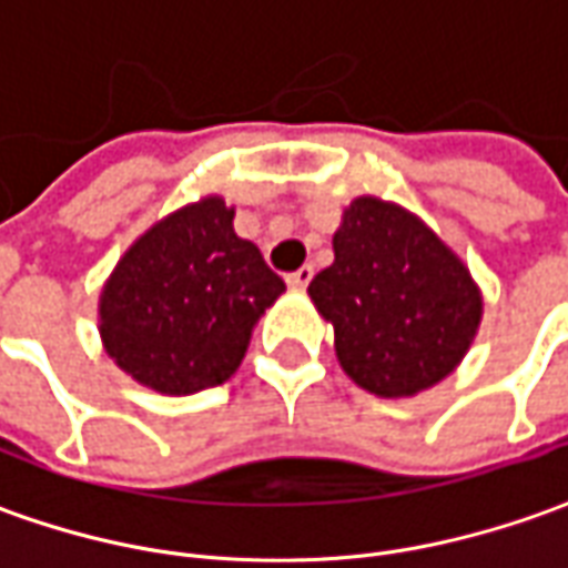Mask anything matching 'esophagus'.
Here are the masks:
<instances>
[{
	"label": "esophagus",
	"instance_id": "esophagus-1",
	"mask_svg": "<svg viewBox=\"0 0 568 568\" xmlns=\"http://www.w3.org/2000/svg\"><path fill=\"white\" fill-rule=\"evenodd\" d=\"M312 275H315V268H312V265H300L296 272L287 275V284H291V287H305V284L312 281Z\"/></svg>",
	"mask_w": 568,
	"mask_h": 568
}]
</instances>
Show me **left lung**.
Returning a JSON list of instances; mask_svg holds the SVG:
<instances>
[{
	"mask_svg": "<svg viewBox=\"0 0 568 568\" xmlns=\"http://www.w3.org/2000/svg\"><path fill=\"white\" fill-rule=\"evenodd\" d=\"M336 260L308 284L336 333V357L379 397H409L468 352L484 300L456 253L397 204L355 199L333 235Z\"/></svg>",
	"mask_w": 568,
	"mask_h": 568,
	"instance_id": "1",
	"label": "left lung"
}]
</instances>
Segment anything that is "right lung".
<instances>
[{
	"mask_svg": "<svg viewBox=\"0 0 568 568\" xmlns=\"http://www.w3.org/2000/svg\"><path fill=\"white\" fill-rule=\"evenodd\" d=\"M232 216L223 199L171 213L124 253L103 287L106 355L155 392L223 385L253 324L284 291L260 247L235 235Z\"/></svg>",
	"mask_w": 568,
	"mask_h": 568,
	"instance_id": "right-lung-1",
	"label": "right lung"
}]
</instances>
